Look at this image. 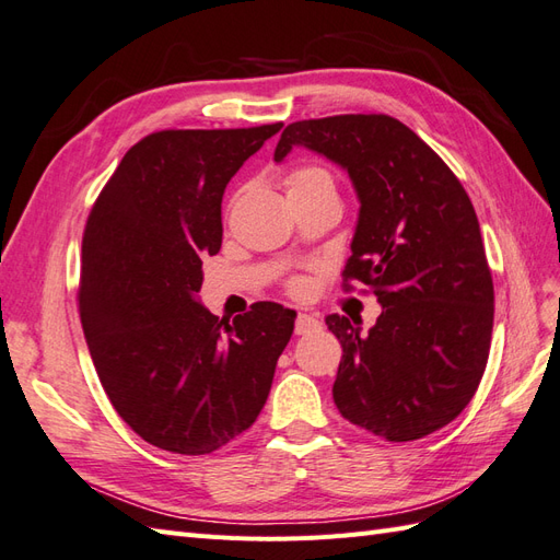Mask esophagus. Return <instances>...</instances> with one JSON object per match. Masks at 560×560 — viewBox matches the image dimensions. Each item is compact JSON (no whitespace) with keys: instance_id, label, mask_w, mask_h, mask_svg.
<instances>
[{"instance_id":"34e87169","label":"esophagus","mask_w":560,"mask_h":560,"mask_svg":"<svg viewBox=\"0 0 560 560\" xmlns=\"http://www.w3.org/2000/svg\"><path fill=\"white\" fill-rule=\"evenodd\" d=\"M314 328H319V319L314 317V314L300 312L298 319H295V334H298V336H307V334L314 331Z\"/></svg>"}]
</instances>
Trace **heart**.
Masks as SVG:
<instances>
[{
	"label": "heart",
	"mask_w": 560,
	"mask_h": 560,
	"mask_svg": "<svg viewBox=\"0 0 560 560\" xmlns=\"http://www.w3.org/2000/svg\"><path fill=\"white\" fill-rule=\"evenodd\" d=\"M319 189H331L336 191L334 177L328 175L324 167H300L289 177V194L293 191H319ZM295 289H300V283H295Z\"/></svg>",
	"instance_id": "1"
}]
</instances>
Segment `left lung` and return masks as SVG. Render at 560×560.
Returning <instances> with one entry per match:
<instances>
[{
	"mask_svg": "<svg viewBox=\"0 0 560 560\" xmlns=\"http://www.w3.org/2000/svg\"><path fill=\"white\" fill-rule=\"evenodd\" d=\"M293 147L348 172L360 214L342 277L369 285L383 307L366 334L362 322L326 317L342 346L334 402L390 442L435 433L476 395L492 340L494 289L470 198L442 158L390 116L293 122L275 161Z\"/></svg>",
	"mask_w": 560,
	"mask_h": 560,
	"instance_id": "left-lung-1",
	"label": "left lung"
}]
</instances>
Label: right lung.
I'll use <instances>...</instances> for the list:
<instances>
[{"label":"right lung","mask_w":560,"mask_h":560,"mask_svg":"<svg viewBox=\"0 0 560 560\" xmlns=\"http://www.w3.org/2000/svg\"><path fill=\"white\" fill-rule=\"evenodd\" d=\"M281 122L165 130L125 153L82 236L80 322L110 405L155 447H224L262 411L295 312L255 303L232 322L200 305L222 246L229 179Z\"/></svg>","instance_id":"obj_1"}]
</instances>
